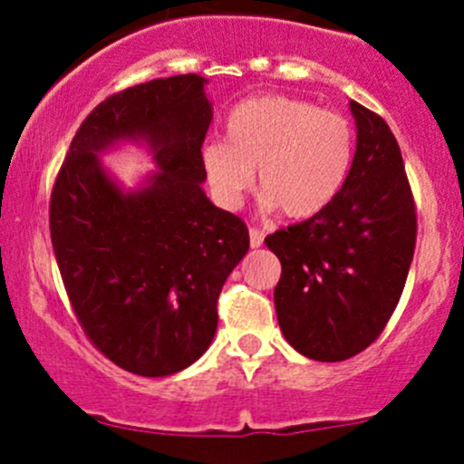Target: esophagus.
I'll return each mask as SVG.
<instances>
[{"instance_id": "34e87169", "label": "esophagus", "mask_w": 464, "mask_h": 464, "mask_svg": "<svg viewBox=\"0 0 464 464\" xmlns=\"http://www.w3.org/2000/svg\"><path fill=\"white\" fill-rule=\"evenodd\" d=\"M262 242H265V233L260 228H249V245L251 249H260Z\"/></svg>"}]
</instances>
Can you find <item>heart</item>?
<instances>
[{
	"label": "heart",
	"mask_w": 464,
	"mask_h": 464,
	"mask_svg": "<svg viewBox=\"0 0 464 464\" xmlns=\"http://www.w3.org/2000/svg\"><path fill=\"white\" fill-rule=\"evenodd\" d=\"M354 137L348 119L289 96L242 101L227 119V141L202 145V166L215 199L237 208L258 168L262 202L287 218L321 213L343 186Z\"/></svg>",
	"instance_id": "b5f03b06"
}]
</instances>
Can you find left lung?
<instances>
[{
  "instance_id": "1",
  "label": "left lung",
  "mask_w": 464,
  "mask_h": 464,
  "mask_svg": "<svg viewBox=\"0 0 464 464\" xmlns=\"http://www.w3.org/2000/svg\"><path fill=\"white\" fill-rule=\"evenodd\" d=\"M357 150L321 213L265 240L283 265L274 289L285 339L316 362H343L382 334L415 251V206L400 145L382 116L350 101Z\"/></svg>"
}]
</instances>
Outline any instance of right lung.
<instances>
[{"label": "right lung", "instance_id": "add662e5", "mask_svg": "<svg viewBox=\"0 0 464 464\" xmlns=\"http://www.w3.org/2000/svg\"><path fill=\"white\" fill-rule=\"evenodd\" d=\"M206 82L157 78L102 101L51 193V242L73 312L107 359L141 377L175 375L208 350L224 280L249 251L245 222L202 188ZM128 142L158 166L134 189L100 159Z\"/></svg>", "mask_w": 464, "mask_h": 464}]
</instances>
